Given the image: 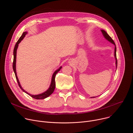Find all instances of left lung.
<instances>
[{"instance_id": "1", "label": "left lung", "mask_w": 133, "mask_h": 133, "mask_svg": "<svg viewBox=\"0 0 133 133\" xmlns=\"http://www.w3.org/2000/svg\"><path fill=\"white\" fill-rule=\"evenodd\" d=\"M101 31L102 32L103 34V36H104V37L105 38L108 40L109 42H110V43H112L115 46V58L116 59V68H117V58H116V45H115V42H114V41L112 40V39L108 35V34L104 30H101ZM94 97H92L91 98H94Z\"/></svg>"}]
</instances>
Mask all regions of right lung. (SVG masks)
<instances>
[{"label": "right lung", "mask_w": 133, "mask_h": 133, "mask_svg": "<svg viewBox=\"0 0 133 133\" xmlns=\"http://www.w3.org/2000/svg\"><path fill=\"white\" fill-rule=\"evenodd\" d=\"M26 34H27V32H24L23 33L22 35L19 38V39H18V41L17 42V43H16V45L15 46L14 49V60H13V64H12L13 70H14L16 78V80L17 81L18 84L19 86V87L21 88V89L23 91H24L25 92H26V94L29 95L30 96H31V97L34 98H35L36 99H44V98H46L48 97V96H49L50 95L54 92V89L55 88V86H56V84H55V77H56V75L58 73V72L59 71H60L61 69L62 68V67H61L58 69L56 70L54 72V73L53 74L52 76L51 82V84L50 85V87L48 88V89L47 90H46L45 92H43L42 94H39V95H31V94H29L28 92H27V91H26L22 87V86H21V84L19 83V80L18 79V77L17 76V73H16V52H17V48H18V44H19L20 42L23 39V38H24V37L25 36V35H26Z\"/></svg>", "instance_id": "1"}]
</instances>
